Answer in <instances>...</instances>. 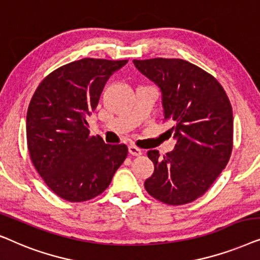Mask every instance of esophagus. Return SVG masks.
<instances>
[{
  "label": "esophagus",
  "instance_id": "obj_1",
  "mask_svg": "<svg viewBox=\"0 0 260 260\" xmlns=\"http://www.w3.org/2000/svg\"><path fill=\"white\" fill-rule=\"evenodd\" d=\"M128 152H129V154L136 155V157H138V155H141V150L139 147L134 146V145H129V146H128Z\"/></svg>",
  "mask_w": 260,
  "mask_h": 260
}]
</instances>
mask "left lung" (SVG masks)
Segmentation results:
<instances>
[{
    "label": "left lung",
    "mask_w": 260,
    "mask_h": 260,
    "mask_svg": "<svg viewBox=\"0 0 260 260\" xmlns=\"http://www.w3.org/2000/svg\"><path fill=\"white\" fill-rule=\"evenodd\" d=\"M161 91L164 120L177 140L160 157L147 152L154 172L145 189L155 200L181 206L199 199L226 168L233 148V112L226 91L212 75L183 59L133 60Z\"/></svg>",
    "instance_id": "8db88e82"
}]
</instances>
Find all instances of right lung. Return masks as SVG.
I'll use <instances>...</instances> for the list:
<instances>
[{"instance_id":"right-lung-1","label":"right lung","mask_w":260,"mask_h":260,"mask_svg":"<svg viewBox=\"0 0 260 260\" xmlns=\"http://www.w3.org/2000/svg\"><path fill=\"white\" fill-rule=\"evenodd\" d=\"M127 61L84 58L63 65L43 79L30 100L26 119L30 159L61 199L83 202L99 196L127 157L126 145L91 137L86 122L106 82Z\"/></svg>"}]
</instances>
